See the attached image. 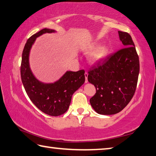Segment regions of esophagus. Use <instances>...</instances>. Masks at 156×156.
Here are the masks:
<instances>
[{
  "instance_id": "obj_1",
  "label": "esophagus",
  "mask_w": 156,
  "mask_h": 156,
  "mask_svg": "<svg viewBox=\"0 0 156 156\" xmlns=\"http://www.w3.org/2000/svg\"><path fill=\"white\" fill-rule=\"evenodd\" d=\"M87 76H88V73L86 72L85 73V83H87L88 82V80H87Z\"/></svg>"
}]
</instances>
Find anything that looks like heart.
I'll list each match as a JSON object with an SVG mask.
<instances>
[{"label": "heart", "instance_id": "heart-1", "mask_svg": "<svg viewBox=\"0 0 156 156\" xmlns=\"http://www.w3.org/2000/svg\"><path fill=\"white\" fill-rule=\"evenodd\" d=\"M97 46V44H91L87 47V51H91L95 48ZM108 52V48L107 46L102 45L100 46L98 48H96L92 53H91L90 56V59L91 62H96L100 61L103 60L105 57L107 55Z\"/></svg>", "mask_w": 156, "mask_h": 156}]
</instances>
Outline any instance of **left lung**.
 I'll return each mask as SVG.
<instances>
[{
  "mask_svg": "<svg viewBox=\"0 0 156 156\" xmlns=\"http://www.w3.org/2000/svg\"><path fill=\"white\" fill-rule=\"evenodd\" d=\"M118 33L124 48L107 56L88 71V81L96 90L90 102L100 115H115L122 111L137 87L140 61L134 42L128 33Z\"/></svg>",
  "mask_w": 156,
  "mask_h": 156,
  "instance_id": "1",
  "label": "left lung"
}]
</instances>
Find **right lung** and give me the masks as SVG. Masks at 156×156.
<instances>
[{"mask_svg": "<svg viewBox=\"0 0 156 156\" xmlns=\"http://www.w3.org/2000/svg\"><path fill=\"white\" fill-rule=\"evenodd\" d=\"M52 29L44 28L33 34L24 46L21 65L22 83L27 94L34 105L46 115L57 117L66 112L73 94L85 83V71H67L53 83H44L32 73L29 65V54L37 37L44 33H55Z\"/></svg>", "mask_w": 156, "mask_h": 156, "instance_id": "right-lung-1", "label": "right lung"}]
</instances>
